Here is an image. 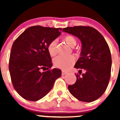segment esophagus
I'll return each instance as SVG.
<instances>
[{"label":"esophagus","mask_w":120,"mask_h":120,"mask_svg":"<svg viewBox=\"0 0 120 120\" xmlns=\"http://www.w3.org/2000/svg\"><path fill=\"white\" fill-rule=\"evenodd\" d=\"M67 73V72L65 71H64V70H62V75H66Z\"/></svg>","instance_id":"34e87169"}]
</instances>
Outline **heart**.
Masks as SVG:
<instances>
[{"instance_id":"1","label":"heart","mask_w":120,"mask_h":120,"mask_svg":"<svg viewBox=\"0 0 120 120\" xmlns=\"http://www.w3.org/2000/svg\"><path fill=\"white\" fill-rule=\"evenodd\" d=\"M64 41L68 45L71 47H74L77 44V40L75 37L71 35H67L64 37ZM57 41L54 40L52 41L48 45L47 49L51 56H55L57 53L56 47ZM54 64L55 67L63 70H68L73 65L75 62V58L72 55L68 56H58L54 59Z\"/></svg>"}]
</instances>
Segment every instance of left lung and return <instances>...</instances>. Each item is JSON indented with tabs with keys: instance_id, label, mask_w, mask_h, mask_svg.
Here are the masks:
<instances>
[{
	"instance_id": "1",
	"label": "left lung",
	"mask_w": 120,
	"mask_h": 120,
	"mask_svg": "<svg viewBox=\"0 0 120 120\" xmlns=\"http://www.w3.org/2000/svg\"><path fill=\"white\" fill-rule=\"evenodd\" d=\"M62 31L77 37L82 43L80 57L75 65L85 73L76 75L75 84L68 85L70 93L84 102H92L102 96L111 77L112 58L111 51L102 35L90 26H74Z\"/></svg>"
}]
</instances>
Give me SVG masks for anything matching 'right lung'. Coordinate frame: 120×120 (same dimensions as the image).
Wrapping results in <instances>:
<instances>
[{
  "mask_svg": "<svg viewBox=\"0 0 120 120\" xmlns=\"http://www.w3.org/2000/svg\"><path fill=\"white\" fill-rule=\"evenodd\" d=\"M61 28L34 26L15 40L10 53L9 70L12 85L18 94L29 101H37L48 94L61 70H50L52 58L49 43L61 35ZM43 69L45 72H41Z\"/></svg>",
  "mask_w": 120,
  "mask_h": 120,
  "instance_id": "add662e5",
  "label": "right lung"
}]
</instances>
